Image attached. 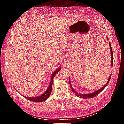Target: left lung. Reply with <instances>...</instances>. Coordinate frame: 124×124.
I'll return each instance as SVG.
<instances>
[{
	"label": "left lung",
	"mask_w": 124,
	"mask_h": 124,
	"mask_svg": "<svg viewBox=\"0 0 124 124\" xmlns=\"http://www.w3.org/2000/svg\"><path fill=\"white\" fill-rule=\"evenodd\" d=\"M109 46H110V49H111V65H112V66H113V51H112V47H111V44H110V42H109ZM111 74L109 78H108V81H107L106 84L103 87H102L101 88H100V89L98 90V91H97L93 93H88V94H83V93H78L77 92H76V91H74V90L71 87V89H72V91L73 93H74L75 94H76V95L77 96V97H80V98H84V99H87V98H93V97H95L96 96H97V95L99 93H100L101 91H102V90L106 87L107 85L108 84V82H109L110 79H111ZM69 83H70V85H71V83H70V81L69 82Z\"/></svg>",
	"instance_id": "8db88e82"
}]
</instances>
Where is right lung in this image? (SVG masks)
Segmentation results:
<instances>
[{
	"label": "right lung",
	"mask_w": 124,
	"mask_h": 124,
	"mask_svg": "<svg viewBox=\"0 0 124 124\" xmlns=\"http://www.w3.org/2000/svg\"><path fill=\"white\" fill-rule=\"evenodd\" d=\"M61 70V68H58V69H57L56 70H55L54 73H53L52 76V78H51V82L50 83V85L49 87H48L47 89L46 90V91L44 93L39 97H25V98H26L27 99L31 101H33V102H42V101L46 100V99H47L48 97L50 96L51 92H52V84H53V78L54 77H55V74L57 73V72H58L59 71Z\"/></svg>",
	"instance_id": "1"
}]
</instances>
